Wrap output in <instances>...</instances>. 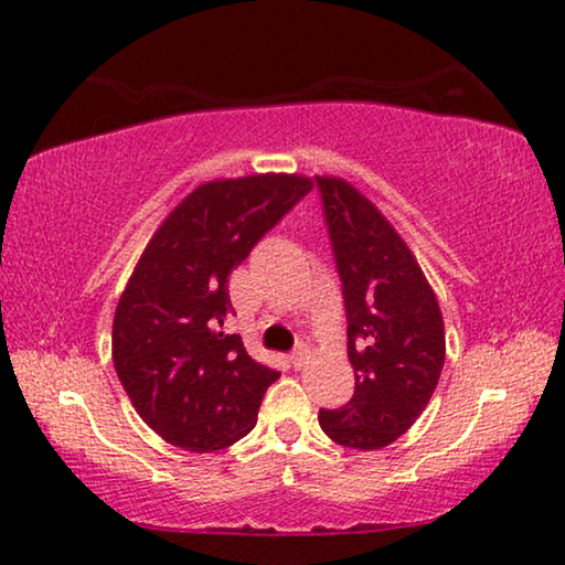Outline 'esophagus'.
I'll return each instance as SVG.
<instances>
[{"mask_svg":"<svg viewBox=\"0 0 565 565\" xmlns=\"http://www.w3.org/2000/svg\"><path fill=\"white\" fill-rule=\"evenodd\" d=\"M306 359H309V349H306V347H299V349H294L289 353V363H291L294 369H301L303 363H306Z\"/></svg>","mask_w":565,"mask_h":565,"instance_id":"1","label":"esophagus"}]
</instances>
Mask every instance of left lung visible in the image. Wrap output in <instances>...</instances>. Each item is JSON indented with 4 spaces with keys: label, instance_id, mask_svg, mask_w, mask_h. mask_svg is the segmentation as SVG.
<instances>
[{
    "label": "left lung",
    "instance_id": "1",
    "mask_svg": "<svg viewBox=\"0 0 565 565\" xmlns=\"http://www.w3.org/2000/svg\"><path fill=\"white\" fill-rule=\"evenodd\" d=\"M347 309L356 388L339 408H321L331 441L361 451L394 444L431 401L446 359L444 319L394 226L341 179L313 177Z\"/></svg>",
    "mask_w": 565,
    "mask_h": 565
}]
</instances>
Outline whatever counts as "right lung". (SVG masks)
Listing matches in <instances>:
<instances>
[{"label":"right lung","instance_id":"1","mask_svg":"<svg viewBox=\"0 0 565 565\" xmlns=\"http://www.w3.org/2000/svg\"><path fill=\"white\" fill-rule=\"evenodd\" d=\"M311 191L296 174L209 181L169 214L121 294L111 329L114 369L149 428L194 454L252 431L281 374L248 356L228 274Z\"/></svg>","mask_w":565,"mask_h":565}]
</instances>
